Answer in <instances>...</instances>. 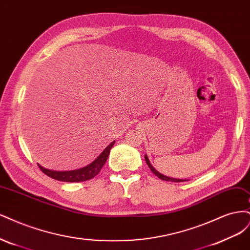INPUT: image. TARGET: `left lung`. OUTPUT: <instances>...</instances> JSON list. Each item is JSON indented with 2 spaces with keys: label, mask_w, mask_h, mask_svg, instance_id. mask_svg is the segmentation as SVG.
Masks as SVG:
<instances>
[{
  "label": "left lung",
  "mask_w": 250,
  "mask_h": 250,
  "mask_svg": "<svg viewBox=\"0 0 250 250\" xmlns=\"http://www.w3.org/2000/svg\"><path fill=\"white\" fill-rule=\"evenodd\" d=\"M146 164L148 165V167H149V169L150 170L152 171V173L154 174H156L159 179H161V180H163V181H168V182H175V183H179V182H185L186 180H180V179H173V178H168V176H165V175H163V174H161V173H159L156 169L151 166V164L149 163V161H148V158L146 156Z\"/></svg>",
  "instance_id": "obj_1"
}]
</instances>
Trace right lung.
Segmentation results:
<instances>
[{
    "label": "right lung",
    "mask_w": 250,
    "mask_h": 250,
    "mask_svg": "<svg viewBox=\"0 0 250 250\" xmlns=\"http://www.w3.org/2000/svg\"><path fill=\"white\" fill-rule=\"evenodd\" d=\"M114 142L115 141L110 143L109 146L104 149L102 154L93 161L92 163H90L89 165H87L86 167H83L81 169H77V170L53 171V170H50V169H45L40 165H38V167L40 170H42L47 176H50V178H52L54 180L61 181V182L74 183V182H85L88 180H91L94 178V176H96L100 173L104 164L106 163V161L110 154V150H111L112 146H114Z\"/></svg>",
    "instance_id": "right-lung-1"
}]
</instances>
